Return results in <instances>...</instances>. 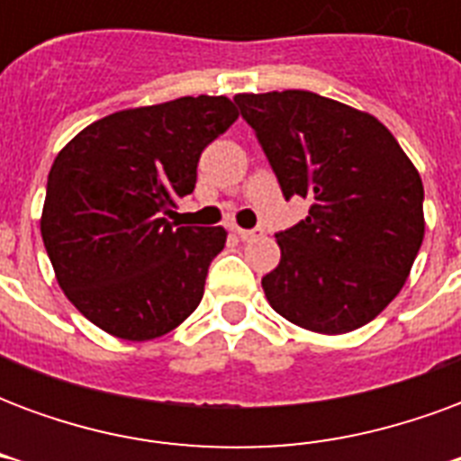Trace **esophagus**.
I'll use <instances>...</instances> for the list:
<instances>
[{
	"label": "esophagus",
	"mask_w": 461,
	"mask_h": 461,
	"mask_svg": "<svg viewBox=\"0 0 461 461\" xmlns=\"http://www.w3.org/2000/svg\"><path fill=\"white\" fill-rule=\"evenodd\" d=\"M237 234H240L241 241H254L259 240V237H264V231L261 230H241V227H237Z\"/></svg>",
	"instance_id": "esophagus-1"
}]
</instances>
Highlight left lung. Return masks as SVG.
<instances>
[{
  "instance_id": "left-lung-1",
  "label": "left lung",
  "mask_w": 461,
  "mask_h": 461,
  "mask_svg": "<svg viewBox=\"0 0 461 461\" xmlns=\"http://www.w3.org/2000/svg\"><path fill=\"white\" fill-rule=\"evenodd\" d=\"M284 197L309 217L276 234L279 267L261 279L271 309L299 329L366 326L405 286L425 237V187L375 115L311 91L237 94Z\"/></svg>"
}]
</instances>
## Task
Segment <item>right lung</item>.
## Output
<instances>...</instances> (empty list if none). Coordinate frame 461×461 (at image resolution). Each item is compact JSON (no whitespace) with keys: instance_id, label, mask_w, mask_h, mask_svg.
Masks as SVG:
<instances>
[{"instance_id":"obj_1","label":"right lung","mask_w":461,"mask_h":461,"mask_svg":"<svg viewBox=\"0 0 461 461\" xmlns=\"http://www.w3.org/2000/svg\"><path fill=\"white\" fill-rule=\"evenodd\" d=\"M240 118L227 95H182L91 122L56 155L41 237L66 299L122 340L160 339L200 306L224 227H175L202 150Z\"/></svg>"}]
</instances>
